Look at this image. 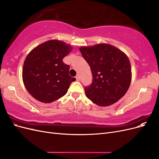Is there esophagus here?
Listing matches in <instances>:
<instances>
[{
    "label": "esophagus",
    "mask_w": 159,
    "mask_h": 159,
    "mask_svg": "<svg viewBox=\"0 0 159 159\" xmlns=\"http://www.w3.org/2000/svg\"><path fill=\"white\" fill-rule=\"evenodd\" d=\"M75 78H76V80H77V81H80V80L79 75H77L75 76Z\"/></svg>",
    "instance_id": "obj_1"
}]
</instances>
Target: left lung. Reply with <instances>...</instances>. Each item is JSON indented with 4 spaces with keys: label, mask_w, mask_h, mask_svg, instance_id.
<instances>
[{
    "label": "left lung",
    "mask_w": 159,
    "mask_h": 159,
    "mask_svg": "<svg viewBox=\"0 0 159 159\" xmlns=\"http://www.w3.org/2000/svg\"><path fill=\"white\" fill-rule=\"evenodd\" d=\"M80 50L93 77L91 85L84 88L87 98L99 106H108L123 97L131 81V67L126 54L107 44L81 47Z\"/></svg>",
    "instance_id": "1"
}]
</instances>
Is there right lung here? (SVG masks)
Masks as SVG:
<instances>
[{
	"instance_id": "right-lung-1",
	"label": "right lung",
	"mask_w": 159,
	"mask_h": 159,
	"mask_svg": "<svg viewBox=\"0 0 159 159\" xmlns=\"http://www.w3.org/2000/svg\"><path fill=\"white\" fill-rule=\"evenodd\" d=\"M72 50L66 43L52 40L42 43L26 56L22 70L25 88L36 99L51 103L67 93L75 78L63 59Z\"/></svg>"
}]
</instances>
